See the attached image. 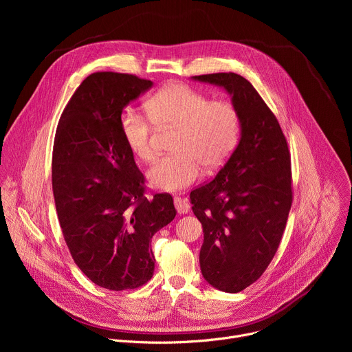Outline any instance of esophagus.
Instances as JSON below:
<instances>
[{"instance_id":"esophagus-1","label":"esophagus","mask_w":352,"mask_h":352,"mask_svg":"<svg viewBox=\"0 0 352 352\" xmlns=\"http://www.w3.org/2000/svg\"><path fill=\"white\" fill-rule=\"evenodd\" d=\"M174 206L178 212V214H186L190 209V205L186 199H182V197H174Z\"/></svg>"}]
</instances>
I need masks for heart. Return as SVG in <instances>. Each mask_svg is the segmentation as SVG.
<instances>
[{
  "instance_id": "1",
  "label": "heart",
  "mask_w": 352,
  "mask_h": 352,
  "mask_svg": "<svg viewBox=\"0 0 352 352\" xmlns=\"http://www.w3.org/2000/svg\"><path fill=\"white\" fill-rule=\"evenodd\" d=\"M147 114L126 109L120 117V131L129 152L140 162L155 159V126L178 128L173 140L174 155L160 159L147 171L148 184L174 192L193 184L200 164L219 168L232 153L239 135V116L226 100H210L186 85L174 83L148 100Z\"/></svg>"
}]
</instances>
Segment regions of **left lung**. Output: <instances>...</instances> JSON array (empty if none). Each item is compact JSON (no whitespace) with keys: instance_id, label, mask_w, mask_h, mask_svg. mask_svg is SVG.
I'll return each mask as SVG.
<instances>
[{"instance_id":"obj_1","label":"left lung","mask_w":352,"mask_h":352,"mask_svg":"<svg viewBox=\"0 0 352 352\" xmlns=\"http://www.w3.org/2000/svg\"><path fill=\"white\" fill-rule=\"evenodd\" d=\"M190 79L223 87L239 116L232 155L213 181L189 195L204 227L202 276L212 287L235 294L263 274L280 245L292 204L288 146L249 80L232 72Z\"/></svg>"}]
</instances>
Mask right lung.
<instances>
[{"label": "right lung", "instance_id": "obj_1", "mask_svg": "<svg viewBox=\"0 0 352 352\" xmlns=\"http://www.w3.org/2000/svg\"><path fill=\"white\" fill-rule=\"evenodd\" d=\"M152 86L128 74L89 75L54 139L53 192L65 242L83 274L113 291L152 278L150 242L177 214L168 193L143 195V174L120 131L122 110Z\"/></svg>", "mask_w": 352, "mask_h": 352}]
</instances>
